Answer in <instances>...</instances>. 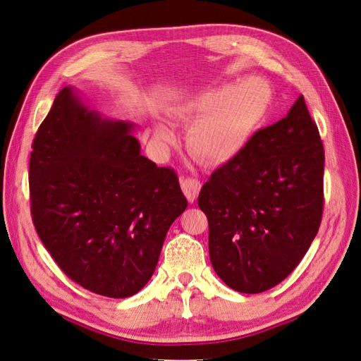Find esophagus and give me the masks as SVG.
Returning <instances> with one entry per match:
<instances>
[{"instance_id":"34e87169","label":"esophagus","mask_w":361,"mask_h":361,"mask_svg":"<svg viewBox=\"0 0 361 361\" xmlns=\"http://www.w3.org/2000/svg\"><path fill=\"white\" fill-rule=\"evenodd\" d=\"M181 190L188 197L189 202H195L197 195H200L201 190V183L196 178H183L181 180Z\"/></svg>"}]
</instances>
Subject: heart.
I'll list each match as a JSON object with an SVG mask.
<instances>
[{"label": "heart", "mask_w": 361, "mask_h": 361, "mask_svg": "<svg viewBox=\"0 0 361 361\" xmlns=\"http://www.w3.org/2000/svg\"><path fill=\"white\" fill-rule=\"evenodd\" d=\"M271 104L270 84L257 76L185 102L180 118L195 121L188 135L189 148L193 154L212 164L237 157L265 123ZM172 136L166 123L156 126L154 141L160 148L166 147Z\"/></svg>", "instance_id": "obj_1"}]
</instances>
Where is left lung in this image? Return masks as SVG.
Wrapping results in <instances>:
<instances>
[{
	"mask_svg": "<svg viewBox=\"0 0 361 361\" xmlns=\"http://www.w3.org/2000/svg\"><path fill=\"white\" fill-rule=\"evenodd\" d=\"M197 205L213 269L229 288L258 294L293 273L324 207V147L303 96L212 173Z\"/></svg>",
	"mask_w": 361,
	"mask_h": 361,
	"instance_id": "left-lung-1",
	"label": "left lung"
}]
</instances>
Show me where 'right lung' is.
I'll list each match as a JSON object with an SVG mask.
<instances>
[{
	"instance_id": "right-lung-1",
	"label": "right lung",
	"mask_w": 361,
	"mask_h": 361,
	"mask_svg": "<svg viewBox=\"0 0 361 361\" xmlns=\"http://www.w3.org/2000/svg\"><path fill=\"white\" fill-rule=\"evenodd\" d=\"M133 127L103 118L64 87L30 157L31 214L44 247L73 282L111 298L147 285L188 207L177 173L141 154Z\"/></svg>"
}]
</instances>
